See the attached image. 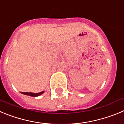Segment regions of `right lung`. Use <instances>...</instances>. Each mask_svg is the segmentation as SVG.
Listing matches in <instances>:
<instances>
[{"label": "right lung", "instance_id": "right-lung-1", "mask_svg": "<svg viewBox=\"0 0 124 124\" xmlns=\"http://www.w3.org/2000/svg\"><path fill=\"white\" fill-rule=\"evenodd\" d=\"M43 93H44V91L40 92V93H22V92L21 93H22V94H25V95H28V96H32V97H36V96H40V95L42 94Z\"/></svg>", "mask_w": 124, "mask_h": 124}]
</instances>
